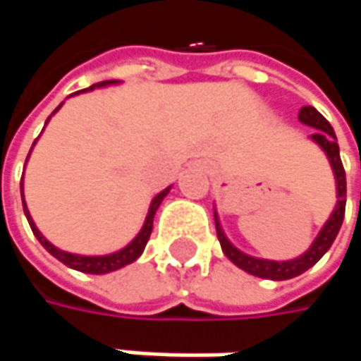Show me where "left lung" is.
Returning a JSON list of instances; mask_svg holds the SVG:
<instances>
[{
    "label": "left lung",
    "mask_w": 361,
    "mask_h": 361,
    "mask_svg": "<svg viewBox=\"0 0 361 361\" xmlns=\"http://www.w3.org/2000/svg\"><path fill=\"white\" fill-rule=\"evenodd\" d=\"M299 120L317 130L312 134V140L324 148V152L329 159V164L334 169V174H336V185H338V204H336L331 216L327 219L324 229L319 231V235L312 243V247L303 255H299L298 259H291V261H269V259H257V257L245 255L237 247L231 245V241L225 237V233L221 229L215 215L216 237H219V243L223 247V253L229 257L239 269L247 271V273H251L255 277L273 279V281H285V279L298 277L301 273H305L310 267H313L322 257L326 255L327 249L331 247V243L336 241L341 223H343V215H345V171H343V164H341L340 146H338L336 132L331 128V124L313 106H303L299 110Z\"/></svg>",
    "instance_id": "obj_1"
}]
</instances>
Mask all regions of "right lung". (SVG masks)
<instances>
[{
    "instance_id": "right-lung-1",
    "label": "right lung",
    "mask_w": 361,
    "mask_h": 361,
    "mask_svg": "<svg viewBox=\"0 0 361 361\" xmlns=\"http://www.w3.org/2000/svg\"><path fill=\"white\" fill-rule=\"evenodd\" d=\"M116 80H106V82H98V84H94L90 88H86V90H94V88H102V86H108V84H114ZM82 90V92H86ZM80 94V92H76ZM62 106V104H60ZM60 106L56 108V110H60ZM54 110V112H56ZM51 112V114H54ZM49 120V118H48ZM169 190L171 187L164 188L162 192H159L152 202H150V209H148V215H146L145 225H142V229L140 233L132 239L124 249H120L116 253H110V255H100V257H86V255H74V253H68V251H62V249H58V247H54L51 243L37 231L35 227V223L32 221V216H30V211H27V207H25V201H23V213L27 216V223H30V227L34 231V235L37 237V241L44 245V249L51 253V255L56 257L58 261H62L63 265H68L70 269H76L82 271V273H92V275H102V273H110V271H116L120 267H124V265H128L132 261H136L138 257L142 255V251H145L146 243L150 239V233H152V221H154V213H157V209H159V204L162 202V199L169 195Z\"/></svg>"
}]
</instances>
